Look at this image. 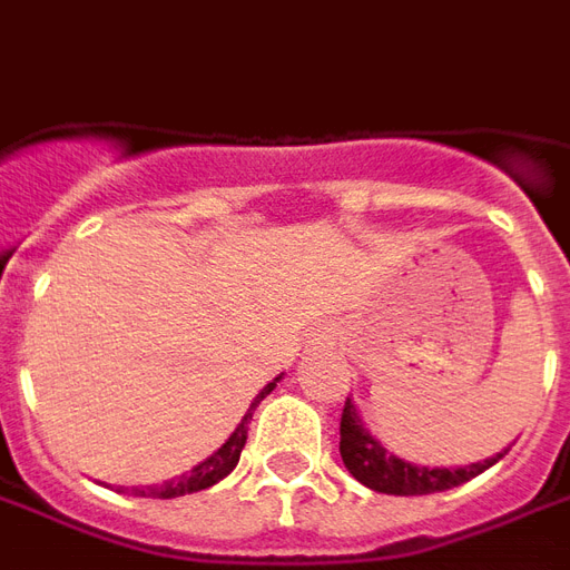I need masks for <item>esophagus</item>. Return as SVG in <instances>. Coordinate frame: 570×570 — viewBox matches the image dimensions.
Instances as JSON below:
<instances>
[{
  "instance_id": "34e87169",
  "label": "esophagus",
  "mask_w": 570,
  "mask_h": 570,
  "mask_svg": "<svg viewBox=\"0 0 570 570\" xmlns=\"http://www.w3.org/2000/svg\"><path fill=\"white\" fill-rule=\"evenodd\" d=\"M341 341V332L335 323H323V326L314 332V344H320V347H335Z\"/></svg>"
}]
</instances>
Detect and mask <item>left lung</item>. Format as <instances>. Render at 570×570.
<instances>
[{
	"label": "left lung",
	"mask_w": 570,
	"mask_h": 570,
	"mask_svg": "<svg viewBox=\"0 0 570 570\" xmlns=\"http://www.w3.org/2000/svg\"><path fill=\"white\" fill-rule=\"evenodd\" d=\"M504 453L465 468L411 465V462H402V459L386 453V446H381L371 438V432L362 425L350 399L344 402V411H341V459H344V465L362 487L374 489V492H386V495H429V492L462 487L471 478L483 474L487 468L495 465Z\"/></svg>",
	"instance_id": "1"
}]
</instances>
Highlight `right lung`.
<instances>
[{
	"label": "right lung",
	"mask_w": 570,
	"mask_h": 570,
	"mask_svg": "<svg viewBox=\"0 0 570 570\" xmlns=\"http://www.w3.org/2000/svg\"><path fill=\"white\" fill-rule=\"evenodd\" d=\"M277 381L281 377H274L268 386H265L256 399H253L250 411L244 414V420L238 423V429L232 432L229 441L214 453V456H208L202 465H196L189 474H180V478L168 480V483H163V487H132L129 492L132 495H145V499H178V495H189V492H202V489L214 487V483H220L223 478H229L232 468L238 465V459H242V450L244 444H247V423L253 420V411L259 407V402H263L265 395L277 386ZM117 492H126L124 487L117 489Z\"/></svg>",
	"instance_id": "add662e5"
}]
</instances>
